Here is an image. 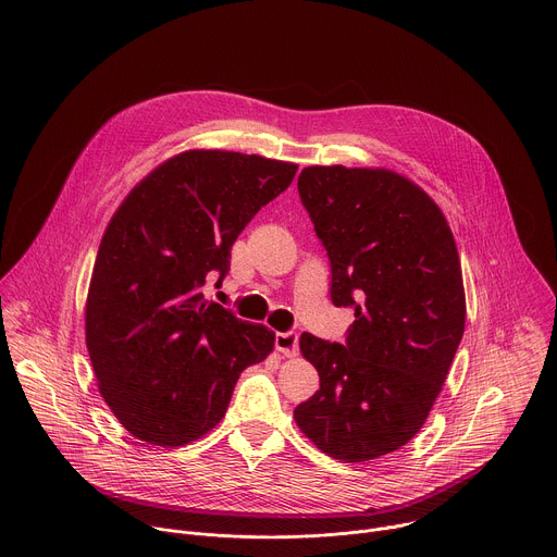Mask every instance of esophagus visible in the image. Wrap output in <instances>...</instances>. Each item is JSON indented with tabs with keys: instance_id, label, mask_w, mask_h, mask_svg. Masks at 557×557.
<instances>
[{
	"instance_id": "34e87169",
	"label": "esophagus",
	"mask_w": 557,
	"mask_h": 557,
	"mask_svg": "<svg viewBox=\"0 0 557 557\" xmlns=\"http://www.w3.org/2000/svg\"><path fill=\"white\" fill-rule=\"evenodd\" d=\"M297 345H299L297 332H277L275 334V349L282 351L284 356H295Z\"/></svg>"
}]
</instances>
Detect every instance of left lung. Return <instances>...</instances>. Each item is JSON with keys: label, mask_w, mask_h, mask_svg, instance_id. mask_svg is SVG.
<instances>
[{"label": "left lung", "mask_w": 557, "mask_h": 557, "mask_svg": "<svg viewBox=\"0 0 557 557\" xmlns=\"http://www.w3.org/2000/svg\"><path fill=\"white\" fill-rule=\"evenodd\" d=\"M299 197L323 243L334 306H351L345 345L304 332L317 394L295 409L325 455L360 463L424 426L466 327L457 245L437 203L387 168L308 165Z\"/></svg>", "instance_id": "obj_1"}]
</instances>
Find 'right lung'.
<instances>
[{"mask_svg":"<svg viewBox=\"0 0 557 557\" xmlns=\"http://www.w3.org/2000/svg\"><path fill=\"white\" fill-rule=\"evenodd\" d=\"M297 163L185 150L148 172L111 216L96 256L85 341L98 392L137 440L176 448L225 416L243 369L275 332L201 293L230 271L247 223L282 195Z\"/></svg>","mask_w":557,"mask_h":557,"instance_id":"1","label":"right lung"}]
</instances>
